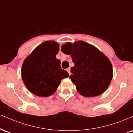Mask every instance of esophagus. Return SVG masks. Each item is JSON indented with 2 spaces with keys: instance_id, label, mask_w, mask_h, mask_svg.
I'll list each match as a JSON object with an SVG mask.
<instances>
[{
  "instance_id": "1",
  "label": "esophagus",
  "mask_w": 133,
  "mask_h": 133,
  "mask_svg": "<svg viewBox=\"0 0 133 133\" xmlns=\"http://www.w3.org/2000/svg\"><path fill=\"white\" fill-rule=\"evenodd\" d=\"M67 71L68 72V73H69V74H71V68H68L67 69Z\"/></svg>"
}]
</instances>
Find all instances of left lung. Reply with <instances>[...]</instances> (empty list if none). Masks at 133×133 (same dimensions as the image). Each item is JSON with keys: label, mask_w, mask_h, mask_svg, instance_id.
<instances>
[{"label": "left lung", "mask_w": 133, "mask_h": 133, "mask_svg": "<svg viewBox=\"0 0 133 133\" xmlns=\"http://www.w3.org/2000/svg\"><path fill=\"white\" fill-rule=\"evenodd\" d=\"M61 51L71 54L74 66L71 69L69 78L81 95L96 97L107 90L113 77V68L103 52L83 41L67 42L61 46Z\"/></svg>", "instance_id": "1"}]
</instances>
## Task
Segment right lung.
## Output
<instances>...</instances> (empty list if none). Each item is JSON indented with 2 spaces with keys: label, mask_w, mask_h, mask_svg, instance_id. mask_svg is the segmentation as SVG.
<instances>
[{
  "label": "right lung",
  "mask_w": 133,
  "mask_h": 133,
  "mask_svg": "<svg viewBox=\"0 0 133 133\" xmlns=\"http://www.w3.org/2000/svg\"><path fill=\"white\" fill-rule=\"evenodd\" d=\"M59 44L46 41L38 45L24 60L22 78L28 90L39 97L54 94L61 80L69 74L61 68V61L56 58Z\"/></svg>",
  "instance_id": "1"
}]
</instances>
